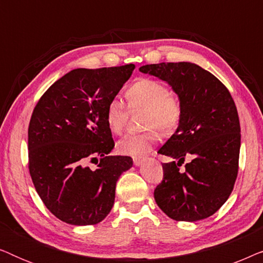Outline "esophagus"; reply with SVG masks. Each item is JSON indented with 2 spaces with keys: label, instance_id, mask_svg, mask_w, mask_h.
<instances>
[{
  "label": "esophagus",
  "instance_id": "34e87169",
  "mask_svg": "<svg viewBox=\"0 0 263 263\" xmlns=\"http://www.w3.org/2000/svg\"><path fill=\"white\" fill-rule=\"evenodd\" d=\"M133 161H134V165L135 166H140V165L142 164V159L141 158H134V159H133Z\"/></svg>",
  "mask_w": 263,
  "mask_h": 263
}]
</instances>
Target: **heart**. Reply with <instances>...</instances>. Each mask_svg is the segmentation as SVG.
<instances>
[{
  "instance_id": "b5f03b06",
  "label": "heart",
  "mask_w": 263,
  "mask_h": 263,
  "mask_svg": "<svg viewBox=\"0 0 263 263\" xmlns=\"http://www.w3.org/2000/svg\"><path fill=\"white\" fill-rule=\"evenodd\" d=\"M128 106L133 111L142 110L143 127L148 130L142 134L124 136L117 142V151L123 156L142 157L148 153L158 141V129L163 134L172 133L182 118V103L166 85L154 79L142 78L129 86L127 92ZM107 128L114 134H121L128 121V109L120 98H112L105 109Z\"/></svg>"
}]
</instances>
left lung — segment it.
<instances>
[{
  "instance_id": "obj_1",
  "label": "left lung",
  "mask_w": 263,
  "mask_h": 263,
  "mask_svg": "<svg viewBox=\"0 0 263 263\" xmlns=\"http://www.w3.org/2000/svg\"><path fill=\"white\" fill-rule=\"evenodd\" d=\"M140 71L167 82L182 103L175 134L158 151L174 160L163 164L156 202L177 221L211 217L229 199L238 174L240 125L235 102L220 80L195 63L146 64ZM185 156L192 161L179 171Z\"/></svg>"
}]
</instances>
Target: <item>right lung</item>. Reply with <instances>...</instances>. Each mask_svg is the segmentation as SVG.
Returning a JSON list of instances; mask_svg holds the SVG:
<instances>
[{
    "label": "right lung",
    "instance_id": "obj_1",
    "mask_svg": "<svg viewBox=\"0 0 263 263\" xmlns=\"http://www.w3.org/2000/svg\"><path fill=\"white\" fill-rule=\"evenodd\" d=\"M134 64L63 75L35 105L28 125V168L46 208L67 224H98L110 213L120 176L133 159L110 156L115 147L105 121ZM100 159L97 169L89 161Z\"/></svg>",
    "mask_w": 263,
    "mask_h": 263
}]
</instances>
